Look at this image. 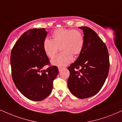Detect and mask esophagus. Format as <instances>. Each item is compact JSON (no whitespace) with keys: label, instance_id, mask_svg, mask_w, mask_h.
Returning <instances> with one entry per match:
<instances>
[{"label":"esophagus","instance_id":"esophagus-1","mask_svg":"<svg viewBox=\"0 0 122 122\" xmlns=\"http://www.w3.org/2000/svg\"><path fill=\"white\" fill-rule=\"evenodd\" d=\"M58 71H61L62 70V67H58Z\"/></svg>","mask_w":122,"mask_h":122}]
</instances>
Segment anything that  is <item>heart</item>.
<instances>
[{
	"instance_id": "obj_1",
	"label": "heart",
	"mask_w": 122,
	"mask_h": 122,
	"mask_svg": "<svg viewBox=\"0 0 122 122\" xmlns=\"http://www.w3.org/2000/svg\"><path fill=\"white\" fill-rule=\"evenodd\" d=\"M52 39L46 38L43 43L44 53L48 57L53 58L60 48L62 53L52 60L51 64L64 67L71 63L73 56L79 55L84 45L83 34L79 30L66 28L57 29L52 34Z\"/></svg>"
}]
</instances>
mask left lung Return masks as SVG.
<instances>
[{
    "label": "left lung",
    "mask_w": 122,
    "mask_h": 122,
    "mask_svg": "<svg viewBox=\"0 0 122 122\" xmlns=\"http://www.w3.org/2000/svg\"><path fill=\"white\" fill-rule=\"evenodd\" d=\"M84 34V45L74 62L67 67L69 91L79 98L97 93L109 74V56L105 44L95 31L87 26L79 27Z\"/></svg>",
    "instance_id": "left-lung-1"
}]
</instances>
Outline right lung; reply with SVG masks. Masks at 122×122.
<instances>
[{"label": "right lung", "mask_w": 122, "mask_h": 122, "mask_svg": "<svg viewBox=\"0 0 122 122\" xmlns=\"http://www.w3.org/2000/svg\"><path fill=\"white\" fill-rule=\"evenodd\" d=\"M47 34L44 28L27 30L16 41L10 54L13 82L19 91L32 101H41L50 95L58 74L55 66L41 70L50 64L43 47Z\"/></svg>", "instance_id": "obj_1"}]
</instances>
